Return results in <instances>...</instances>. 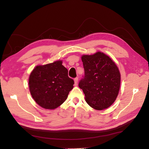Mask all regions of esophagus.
<instances>
[{
    "label": "esophagus",
    "mask_w": 149,
    "mask_h": 149,
    "mask_svg": "<svg viewBox=\"0 0 149 149\" xmlns=\"http://www.w3.org/2000/svg\"><path fill=\"white\" fill-rule=\"evenodd\" d=\"M78 81H79V79L76 77L75 79H74V85L75 86H77V84H78Z\"/></svg>",
    "instance_id": "esophagus-1"
}]
</instances>
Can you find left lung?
I'll list each match as a JSON object with an SVG mask.
<instances>
[{"instance_id":"left-lung-1","label":"left lung","mask_w":149,"mask_h":149,"mask_svg":"<svg viewBox=\"0 0 149 149\" xmlns=\"http://www.w3.org/2000/svg\"><path fill=\"white\" fill-rule=\"evenodd\" d=\"M85 77L79 86L85 95L88 104L97 110L110 107L118 95L120 73L109 56L97 52L81 56Z\"/></svg>"}]
</instances>
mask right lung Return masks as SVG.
<instances>
[{"label":"right lung","instance_id":"add662e5","mask_svg":"<svg viewBox=\"0 0 149 149\" xmlns=\"http://www.w3.org/2000/svg\"><path fill=\"white\" fill-rule=\"evenodd\" d=\"M62 60L36 66L29 79L30 94L38 105L54 109L65 102L74 88V81L68 77V70Z\"/></svg>","mask_w":149,"mask_h":149}]
</instances>
